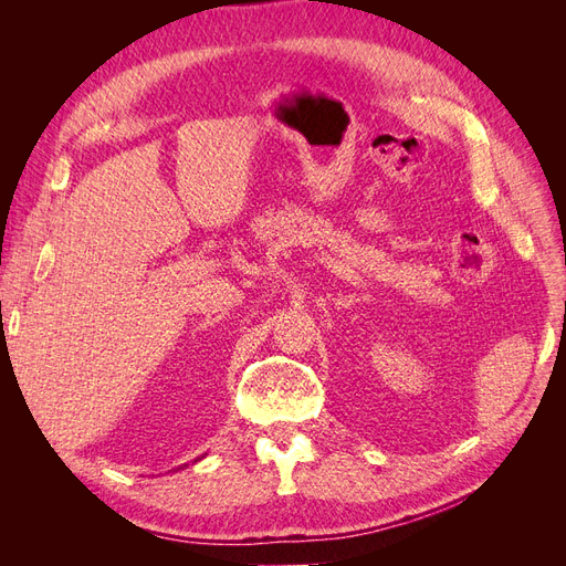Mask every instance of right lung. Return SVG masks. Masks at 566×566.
Segmentation results:
<instances>
[{
    "mask_svg": "<svg viewBox=\"0 0 566 566\" xmlns=\"http://www.w3.org/2000/svg\"><path fill=\"white\" fill-rule=\"evenodd\" d=\"M184 468H186V465H184Z\"/></svg>",
    "mask_w": 566,
    "mask_h": 566,
    "instance_id": "add662e5",
    "label": "right lung"
}]
</instances>
